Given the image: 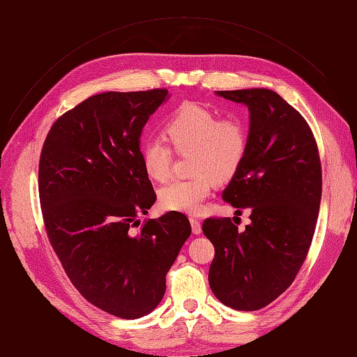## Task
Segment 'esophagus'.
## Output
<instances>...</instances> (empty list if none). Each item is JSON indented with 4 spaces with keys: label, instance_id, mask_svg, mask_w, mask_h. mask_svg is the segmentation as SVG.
Here are the masks:
<instances>
[{
    "label": "esophagus",
    "instance_id": "1",
    "mask_svg": "<svg viewBox=\"0 0 357 357\" xmlns=\"http://www.w3.org/2000/svg\"><path fill=\"white\" fill-rule=\"evenodd\" d=\"M190 226H192V232L199 235L202 232V226H201V222L195 218H190Z\"/></svg>",
    "mask_w": 357,
    "mask_h": 357
}]
</instances>
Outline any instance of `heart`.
Returning a JSON list of instances; mask_svg holds the SVG:
<instances>
[{"mask_svg":"<svg viewBox=\"0 0 357 357\" xmlns=\"http://www.w3.org/2000/svg\"><path fill=\"white\" fill-rule=\"evenodd\" d=\"M164 132L178 155L192 153V177L174 180L159 190V204L168 211L197 214L210 197L213 183L229 181L247 155L248 131L240 117H220L207 107L185 102L165 122ZM142 165L149 178L165 181L171 176V147L159 138L142 147Z\"/></svg>","mask_w":357,"mask_h":357,"instance_id":"1","label":"heart"}]
</instances>
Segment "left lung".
<instances>
[{
	"label": "left lung",
	"instance_id": "1",
	"mask_svg": "<svg viewBox=\"0 0 357 357\" xmlns=\"http://www.w3.org/2000/svg\"><path fill=\"white\" fill-rule=\"evenodd\" d=\"M215 93L250 112L247 155L222 198L250 210L252 222L238 231L229 218L204 220L214 245L208 283L222 304L256 311L294 283L310 250L321 198L319 149L305 119L277 92Z\"/></svg>",
	"mask_w": 357,
	"mask_h": 357
}]
</instances>
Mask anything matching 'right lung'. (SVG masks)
I'll return each mask as SVG.
<instances>
[{
	"label": "right lung",
	"instance_id": "right-lung-1",
	"mask_svg": "<svg viewBox=\"0 0 357 357\" xmlns=\"http://www.w3.org/2000/svg\"><path fill=\"white\" fill-rule=\"evenodd\" d=\"M167 98V89L93 95L53 123L40 156V204L53 250L84 299L122 319L158 307L192 232L177 211L138 220L156 201L139 137Z\"/></svg>",
	"mask_w": 357,
	"mask_h": 357
}]
</instances>
